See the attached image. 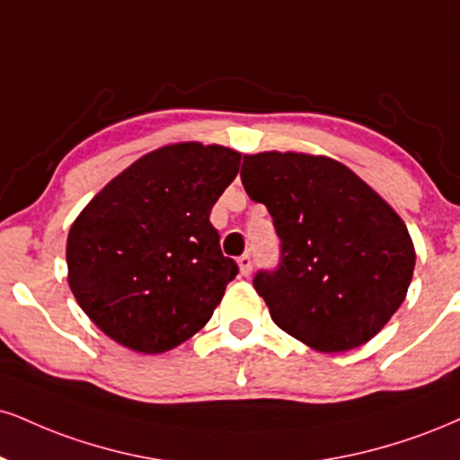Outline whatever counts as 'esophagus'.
<instances>
[{"label": "esophagus", "instance_id": "1", "mask_svg": "<svg viewBox=\"0 0 460 460\" xmlns=\"http://www.w3.org/2000/svg\"><path fill=\"white\" fill-rule=\"evenodd\" d=\"M237 263H240V272L242 276H248L252 272V259L248 257V254H242L240 259H237Z\"/></svg>", "mask_w": 460, "mask_h": 460}]
</instances>
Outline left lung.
Wrapping results in <instances>:
<instances>
[{
    "label": "left lung",
    "mask_w": 460,
    "mask_h": 460,
    "mask_svg": "<svg viewBox=\"0 0 460 460\" xmlns=\"http://www.w3.org/2000/svg\"><path fill=\"white\" fill-rule=\"evenodd\" d=\"M240 177L280 240L279 265L252 279L274 323L325 353L368 342L411 283L416 252L405 223L332 158L252 154Z\"/></svg>",
    "instance_id": "left-lung-1"
}]
</instances>
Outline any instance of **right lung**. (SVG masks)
Here are the masks:
<instances>
[{"label":"right lung","instance_id":"add662e5","mask_svg":"<svg viewBox=\"0 0 460 460\" xmlns=\"http://www.w3.org/2000/svg\"><path fill=\"white\" fill-rule=\"evenodd\" d=\"M242 154L177 143L132 163L68 234V283L104 334L141 353L181 345L212 317L237 263L220 251L214 203Z\"/></svg>","mask_w":460,"mask_h":460}]
</instances>
